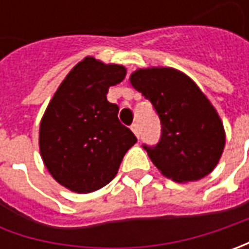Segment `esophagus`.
<instances>
[{
    "mask_svg": "<svg viewBox=\"0 0 249 249\" xmlns=\"http://www.w3.org/2000/svg\"><path fill=\"white\" fill-rule=\"evenodd\" d=\"M130 129H131V131H133V133H134V134H136V136L139 137L140 131H139V124H137V123H133Z\"/></svg>",
    "mask_w": 249,
    "mask_h": 249,
    "instance_id": "obj_1",
    "label": "esophagus"
}]
</instances>
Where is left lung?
<instances>
[{
	"instance_id": "left-lung-1",
	"label": "left lung",
	"mask_w": 249,
	"mask_h": 249,
	"mask_svg": "<svg viewBox=\"0 0 249 249\" xmlns=\"http://www.w3.org/2000/svg\"><path fill=\"white\" fill-rule=\"evenodd\" d=\"M129 80L152 102L160 119L159 142L144 145L152 163L177 183L208 176L223 154L226 133L217 110L196 82L163 66L137 69Z\"/></svg>"
}]
</instances>
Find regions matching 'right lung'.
<instances>
[{
	"label": "right lung",
	"instance_id": "add662e5",
	"mask_svg": "<svg viewBox=\"0 0 249 249\" xmlns=\"http://www.w3.org/2000/svg\"><path fill=\"white\" fill-rule=\"evenodd\" d=\"M126 68L86 56L66 74L44 112L38 145L50 175L65 188L89 194L107 186L137 139L107 100Z\"/></svg>",
	"mask_w": 249,
	"mask_h": 249
}]
</instances>
